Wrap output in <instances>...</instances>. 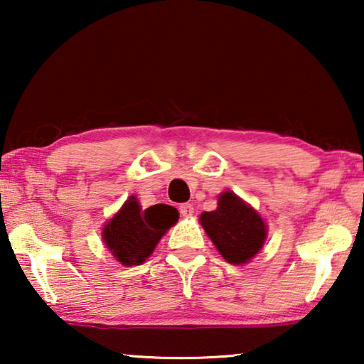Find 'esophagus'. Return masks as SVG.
Returning a JSON list of instances; mask_svg holds the SVG:
<instances>
[{
    "label": "esophagus",
    "instance_id": "1",
    "mask_svg": "<svg viewBox=\"0 0 364 364\" xmlns=\"http://www.w3.org/2000/svg\"><path fill=\"white\" fill-rule=\"evenodd\" d=\"M178 210H181V215H182V217H191V215H193V207L191 205V203H182Z\"/></svg>",
    "mask_w": 364,
    "mask_h": 364
}]
</instances>
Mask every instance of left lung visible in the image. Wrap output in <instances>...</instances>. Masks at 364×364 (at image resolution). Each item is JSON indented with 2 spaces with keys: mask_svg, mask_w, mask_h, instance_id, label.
Segmentation results:
<instances>
[{
  "mask_svg": "<svg viewBox=\"0 0 364 364\" xmlns=\"http://www.w3.org/2000/svg\"><path fill=\"white\" fill-rule=\"evenodd\" d=\"M200 222L220 255L233 265L255 257L267 237L262 217L233 192H223L217 210L203 212Z\"/></svg>",
  "mask_w": 364,
  "mask_h": 364,
  "instance_id": "left-lung-1",
  "label": "left lung"
}]
</instances>
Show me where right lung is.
Returning <instances> with one entry per match:
<instances>
[{"label":"right lung","mask_w":364,"mask_h":364,"mask_svg":"<svg viewBox=\"0 0 364 364\" xmlns=\"http://www.w3.org/2000/svg\"><path fill=\"white\" fill-rule=\"evenodd\" d=\"M177 220L178 212L172 205L157 203L142 210L137 198L131 197L104 227L102 237L122 265H141Z\"/></svg>","instance_id":"obj_1"}]
</instances>
